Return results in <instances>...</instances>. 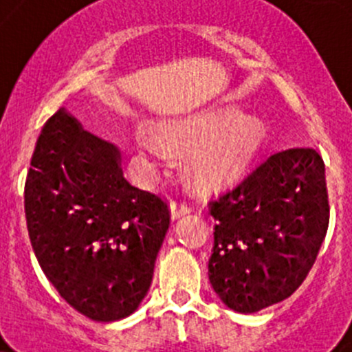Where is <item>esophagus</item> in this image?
Listing matches in <instances>:
<instances>
[{
  "label": "esophagus",
  "instance_id": "34e87169",
  "mask_svg": "<svg viewBox=\"0 0 352 352\" xmlns=\"http://www.w3.org/2000/svg\"><path fill=\"white\" fill-rule=\"evenodd\" d=\"M190 209H192V206H190L189 202L184 201V199H180V197H177L175 201H172V204H170V216H172V219L175 221V219L189 214Z\"/></svg>",
  "mask_w": 352,
  "mask_h": 352
}]
</instances>
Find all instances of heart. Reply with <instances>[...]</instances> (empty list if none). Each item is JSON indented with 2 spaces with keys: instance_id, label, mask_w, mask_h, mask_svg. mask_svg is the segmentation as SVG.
<instances>
[{
  "instance_id": "heart-1",
  "label": "heart",
  "mask_w": 352,
  "mask_h": 352,
  "mask_svg": "<svg viewBox=\"0 0 352 352\" xmlns=\"http://www.w3.org/2000/svg\"><path fill=\"white\" fill-rule=\"evenodd\" d=\"M248 143H250V136H248L247 131H239V133L232 134V136L226 138L225 141H223V144L219 146V150L216 151L214 156H212V160H232L235 158L236 155H240L245 148L248 146Z\"/></svg>"
}]
</instances>
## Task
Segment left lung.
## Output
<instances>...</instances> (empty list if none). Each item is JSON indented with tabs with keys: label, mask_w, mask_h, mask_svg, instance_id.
I'll list each match as a JSON object with an SVG mask.
<instances>
[{
	"label": "left lung",
	"mask_w": 352,
	"mask_h": 352,
	"mask_svg": "<svg viewBox=\"0 0 352 352\" xmlns=\"http://www.w3.org/2000/svg\"><path fill=\"white\" fill-rule=\"evenodd\" d=\"M209 208L212 289L239 314L264 310L301 286L327 235L324 160L310 148L269 156Z\"/></svg>",
	"instance_id": "left-lung-1"
}]
</instances>
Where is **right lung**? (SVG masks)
<instances>
[{
  "mask_svg": "<svg viewBox=\"0 0 352 352\" xmlns=\"http://www.w3.org/2000/svg\"><path fill=\"white\" fill-rule=\"evenodd\" d=\"M76 127L61 109L38 136L25 182L28 236L44 274L74 310L116 322L148 294L170 211L124 179L113 144Z\"/></svg>",
  "mask_w": 352,
  "mask_h": 352,
  "instance_id": "1",
  "label": "right lung"
}]
</instances>
